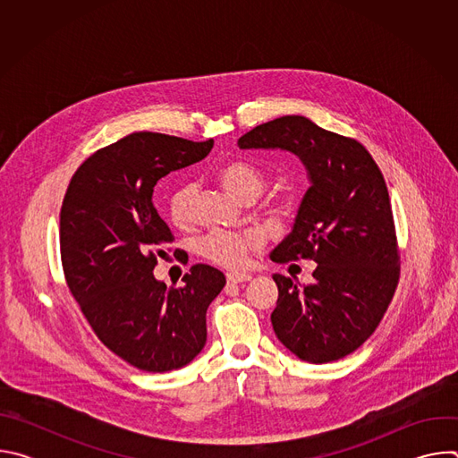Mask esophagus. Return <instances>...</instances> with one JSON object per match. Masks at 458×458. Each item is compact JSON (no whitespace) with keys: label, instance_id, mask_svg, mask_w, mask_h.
I'll list each match as a JSON object with an SVG mask.
<instances>
[{"label":"esophagus","instance_id":"1","mask_svg":"<svg viewBox=\"0 0 458 458\" xmlns=\"http://www.w3.org/2000/svg\"><path fill=\"white\" fill-rule=\"evenodd\" d=\"M250 279H251V276L250 274H242V272H230V274H226L228 284H241V283H246Z\"/></svg>","mask_w":458,"mask_h":458}]
</instances>
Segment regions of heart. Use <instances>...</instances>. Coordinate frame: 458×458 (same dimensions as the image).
<instances>
[{"instance_id": "heart-1", "label": "heart", "mask_w": 458, "mask_h": 458, "mask_svg": "<svg viewBox=\"0 0 458 458\" xmlns=\"http://www.w3.org/2000/svg\"><path fill=\"white\" fill-rule=\"evenodd\" d=\"M217 175L225 190L242 203L255 201L267 188V175L263 174V170L248 161H228L219 168ZM193 198V184H181L170 193L168 216L175 226L186 228L191 223ZM286 205L288 203H277V212H284ZM260 242H263V239L255 232H212L201 239L199 251L216 265L237 268L246 263L248 253L259 248Z\"/></svg>"}]
</instances>
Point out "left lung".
<instances>
[{
    "label": "left lung",
    "instance_id": "8db88e82",
    "mask_svg": "<svg viewBox=\"0 0 458 458\" xmlns=\"http://www.w3.org/2000/svg\"><path fill=\"white\" fill-rule=\"evenodd\" d=\"M242 150H286L310 179L292 232L274 248V263L313 259V283L274 274L279 288L272 326L301 360H339L375 332L399 283L394 214L384 177L355 140L304 115L263 123L237 141Z\"/></svg>",
    "mask_w": 458,
    "mask_h": 458
}]
</instances>
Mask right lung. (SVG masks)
<instances>
[{
  "mask_svg": "<svg viewBox=\"0 0 458 458\" xmlns=\"http://www.w3.org/2000/svg\"><path fill=\"white\" fill-rule=\"evenodd\" d=\"M212 147V140L134 132L92 154L64 193L59 246L69 290L99 341L143 371L179 369L199 355L207 310L226 284L208 265L191 267L182 286L154 277L157 257L174 242L152 203L154 186Z\"/></svg>",
  "mask_w": 458,
  "mask_h": 458,
  "instance_id": "obj_1",
  "label": "right lung"
}]
</instances>
